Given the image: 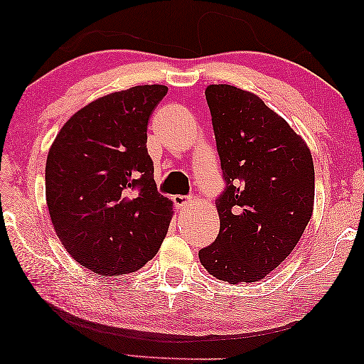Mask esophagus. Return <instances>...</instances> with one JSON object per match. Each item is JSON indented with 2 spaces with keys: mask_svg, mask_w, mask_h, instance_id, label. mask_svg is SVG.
<instances>
[{
  "mask_svg": "<svg viewBox=\"0 0 364 364\" xmlns=\"http://www.w3.org/2000/svg\"><path fill=\"white\" fill-rule=\"evenodd\" d=\"M190 203H192V200L186 198V196H182V195L174 196V205H176V208H178V210H187Z\"/></svg>",
  "mask_w": 364,
  "mask_h": 364,
  "instance_id": "esophagus-1",
  "label": "esophagus"
}]
</instances>
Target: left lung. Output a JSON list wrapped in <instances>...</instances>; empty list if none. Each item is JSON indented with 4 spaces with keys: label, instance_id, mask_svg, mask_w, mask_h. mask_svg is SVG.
<instances>
[{
    "label": "left lung",
    "instance_id": "1",
    "mask_svg": "<svg viewBox=\"0 0 364 364\" xmlns=\"http://www.w3.org/2000/svg\"><path fill=\"white\" fill-rule=\"evenodd\" d=\"M205 95L225 187L216 200L219 234L198 256L219 281L256 282L287 258L311 219L313 158L256 95L232 85Z\"/></svg>",
    "mask_w": 364,
    "mask_h": 364
}]
</instances>
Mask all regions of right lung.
<instances>
[{"instance_id": "obj_1", "label": "right lung", "mask_w": 364, "mask_h": 364, "mask_svg": "<svg viewBox=\"0 0 364 364\" xmlns=\"http://www.w3.org/2000/svg\"><path fill=\"white\" fill-rule=\"evenodd\" d=\"M166 93L139 85L92 101L48 153L51 223L77 263L100 276L140 269L168 234L172 203L158 193L146 150L148 119Z\"/></svg>"}]
</instances>
